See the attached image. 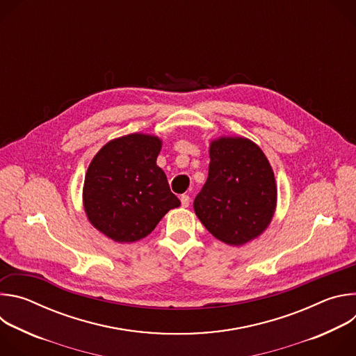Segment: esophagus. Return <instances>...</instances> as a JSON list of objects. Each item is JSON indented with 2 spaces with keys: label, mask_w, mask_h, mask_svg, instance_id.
Returning <instances> with one entry per match:
<instances>
[{
  "label": "esophagus",
  "mask_w": 356,
  "mask_h": 356,
  "mask_svg": "<svg viewBox=\"0 0 356 356\" xmlns=\"http://www.w3.org/2000/svg\"><path fill=\"white\" fill-rule=\"evenodd\" d=\"M180 201H181V207H188V204H190V197L187 195V194H183L181 197H180Z\"/></svg>",
  "instance_id": "esophagus-1"
}]
</instances>
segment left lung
Segmentation results:
<instances>
[{"label":"left lung","mask_w":356,"mask_h":356,"mask_svg":"<svg viewBox=\"0 0 356 356\" xmlns=\"http://www.w3.org/2000/svg\"><path fill=\"white\" fill-rule=\"evenodd\" d=\"M276 195L261 147L245 138H221L210 146L209 177L194 198V211L217 239L238 246L266 229Z\"/></svg>","instance_id":"1"}]
</instances>
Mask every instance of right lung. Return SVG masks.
<instances>
[{
  "label": "right lung",
  "mask_w": 356,
  "mask_h": 356,
  "mask_svg": "<svg viewBox=\"0 0 356 356\" xmlns=\"http://www.w3.org/2000/svg\"><path fill=\"white\" fill-rule=\"evenodd\" d=\"M162 142L131 134L108 142L94 156L84 179V209L90 222L117 242H134L155 229L180 200L156 165Z\"/></svg>",
  "instance_id": "obj_1"
}]
</instances>
